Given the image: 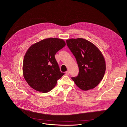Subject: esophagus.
Segmentation results:
<instances>
[{"instance_id": "esophagus-1", "label": "esophagus", "mask_w": 127, "mask_h": 127, "mask_svg": "<svg viewBox=\"0 0 127 127\" xmlns=\"http://www.w3.org/2000/svg\"><path fill=\"white\" fill-rule=\"evenodd\" d=\"M65 74L66 75H69V71H68V70H67V71H66V72H65Z\"/></svg>"}]
</instances>
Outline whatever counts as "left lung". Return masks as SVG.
<instances>
[{"label": "left lung", "instance_id": "8db88e82", "mask_svg": "<svg viewBox=\"0 0 127 127\" xmlns=\"http://www.w3.org/2000/svg\"><path fill=\"white\" fill-rule=\"evenodd\" d=\"M68 47L75 56L79 67V74L71 77L75 84L83 91L95 88L103 78L105 62L97 47L82 38L66 40Z\"/></svg>", "mask_w": 127, "mask_h": 127}]
</instances>
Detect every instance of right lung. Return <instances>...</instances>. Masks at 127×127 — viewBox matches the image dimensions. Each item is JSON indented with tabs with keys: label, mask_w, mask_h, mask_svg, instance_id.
<instances>
[{
	"label": "right lung",
	"mask_w": 127,
	"mask_h": 127,
	"mask_svg": "<svg viewBox=\"0 0 127 127\" xmlns=\"http://www.w3.org/2000/svg\"><path fill=\"white\" fill-rule=\"evenodd\" d=\"M62 39L48 38L32 45L23 61V75L31 87L42 93L51 91L64 75L60 70L56 53L65 46Z\"/></svg>",
	"instance_id": "add662e5"
}]
</instances>
